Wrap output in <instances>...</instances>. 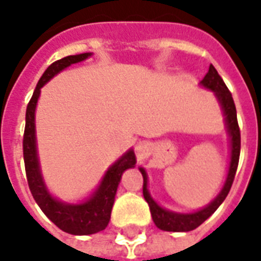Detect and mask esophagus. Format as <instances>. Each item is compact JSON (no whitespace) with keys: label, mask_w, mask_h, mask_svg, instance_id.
Returning <instances> with one entry per match:
<instances>
[{"label":"esophagus","mask_w":261,"mask_h":261,"mask_svg":"<svg viewBox=\"0 0 261 261\" xmlns=\"http://www.w3.org/2000/svg\"><path fill=\"white\" fill-rule=\"evenodd\" d=\"M135 150H137L138 154H143L146 150V143L145 142H139L137 146H135Z\"/></svg>","instance_id":"34e87169"}]
</instances>
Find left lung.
Wrapping results in <instances>:
<instances>
[{"label":"left lung","mask_w":261,"mask_h":261,"mask_svg":"<svg viewBox=\"0 0 261 261\" xmlns=\"http://www.w3.org/2000/svg\"><path fill=\"white\" fill-rule=\"evenodd\" d=\"M201 84L215 92L222 107L224 115H225L226 127H228V133L230 135V146H232L229 173H228L225 185L220 192V194L206 207L198 212H194V213H189V215H181V213H173V212L165 211V209H162V207L155 204V201L152 200L149 192H147V175H146V171L141 167L139 170L143 175V197H145V200L147 201V204L150 206L152 221L160 229L167 230V232H189V230L196 229L197 226H200L205 220L209 219L215 213L216 209L222 204V201L225 200V197L228 196V193L232 188V184H233L234 175H236L237 166H239L241 138L240 127L237 123L236 106H234L232 94L228 90V87L224 83L221 76L219 75L217 69L212 64L209 65V71L202 79Z\"/></svg>","instance_id":"1"}]
</instances>
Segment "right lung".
Listing matches in <instances>:
<instances>
[{
    "instance_id": "add662e5",
    "label": "right lung",
    "mask_w": 261,
    "mask_h": 261,
    "mask_svg": "<svg viewBox=\"0 0 261 261\" xmlns=\"http://www.w3.org/2000/svg\"><path fill=\"white\" fill-rule=\"evenodd\" d=\"M91 54L75 55L63 57L55 61L45 69L40 77L35 92L28 103L27 116H25V131L22 139V152H24L25 171L32 196L35 198L41 211L55 225L61 230L71 234H92L100 232L109 225L110 217L118 185L123 171L128 167H134L135 154L133 150L127 151L119 161H116L106 173L99 189L90 200L79 205H69L55 200L46 190L41 173H40L37 150H36L35 135V110L36 103L40 96V88L46 82H49L56 73L69 67L71 64L86 60Z\"/></svg>"
}]
</instances>
